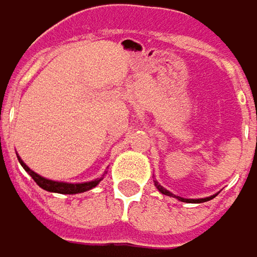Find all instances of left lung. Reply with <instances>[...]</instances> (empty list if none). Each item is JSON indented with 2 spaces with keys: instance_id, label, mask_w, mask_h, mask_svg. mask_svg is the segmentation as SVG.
I'll return each mask as SVG.
<instances>
[{
  "instance_id": "obj_1",
  "label": "left lung",
  "mask_w": 257,
  "mask_h": 257,
  "mask_svg": "<svg viewBox=\"0 0 257 257\" xmlns=\"http://www.w3.org/2000/svg\"><path fill=\"white\" fill-rule=\"evenodd\" d=\"M154 184H156V187L159 189V192L163 193V194H166V196H172V197H177L178 200H181V202H192V203H202V202H206V200H211L212 197H215L217 194H212V196H208V197H202V199H186V197H181V196H175L174 193H171L169 190H166L165 187H162L157 181H154Z\"/></svg>"
}]
</instances>
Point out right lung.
I'll return each instance as SVG.
<instances>
[{"mask_svg": "<svg viewBox=\"0 0 257 257\" xmlns=\"http://www.w3.org/2000/svg\"><path fill=\"white\" fill-rule=\"evenodd\" d=\"M18 160H19V163L22 165V168L31 175V178L43 189V190H46V192H51V193H61V194H77V193H83V192H88V190H91V189H94L101 180H103V177L101 178H97V180H94V181H88V183H63V181H54V180H48V178H45V177H42V175H39V174H36L34 171H31L24 162H22V159L18 156Z\"/></svg>", "mask_w": 257, "mask_h": 257, "instance_id": "obj_1", "label": "right lung"}]
</instances>
